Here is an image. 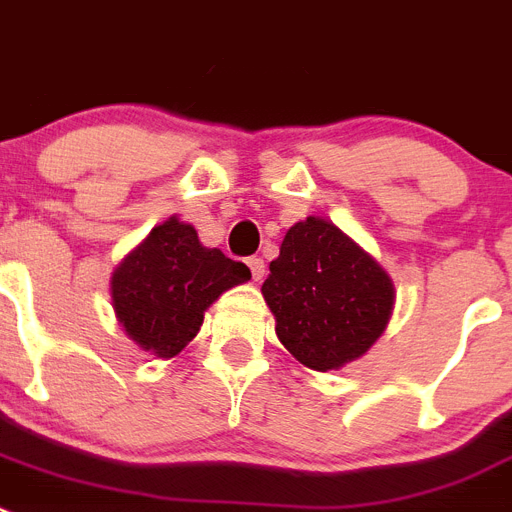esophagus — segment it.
Masks as SVG:
<instances>
[{
    "instance_id": "34e87169",
    "label": "esophagus",
    "mask_w": 512,
    "mask_h": 512,
    "mask_svg": "<svg viewBox=\"0 0 512 512\" xmlns=\"http://www.w3.org/2000/svg\"><path fill=\"white\" fill-rule=\"evenodd\" d=\"M248 269H251L253 282H261V279H264V274H266L264 259H256V256H253V259H248Z\"/></svg>"
}]
</instances>
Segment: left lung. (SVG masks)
Returning a JSON list of instances; mask_svg holds the SVG:
<instances>
[{"label": "left lung", "mask_w": 512, "mask_h": 512, "mask_svg": "<svg viewBox=\"0 0 512 512\" xmlns=\"http://www.w3.org/2000/svg\"><path fill=\"white\" fill-rule=\"evenodd\" d=\"M269 271L261 295L282 346L307 369L361 359L390 325L392 277L333 220L310 215L292 225Z\"/></svg>", "instance_id": "obj_1"}]
</instances>
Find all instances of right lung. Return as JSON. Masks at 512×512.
I'll use <instances>...</instances> for the list:
<instances>
[{"mask_svg":"<svg viewBox=\"0 0 512 512\" xmlns=\"http://www.w3.org/2000/svg\"><path fill=\"white\" fill-rule=\"evenodd\" d=\"M248 279L246 264L202 246L194 225L171 215L112 271V310L140 351L174 359L197 336L207 307Z\"/></svg>","mask_w":512,"mask_h":512,"instance_id":"obj_1","label":"right lung"}]
</instances>
